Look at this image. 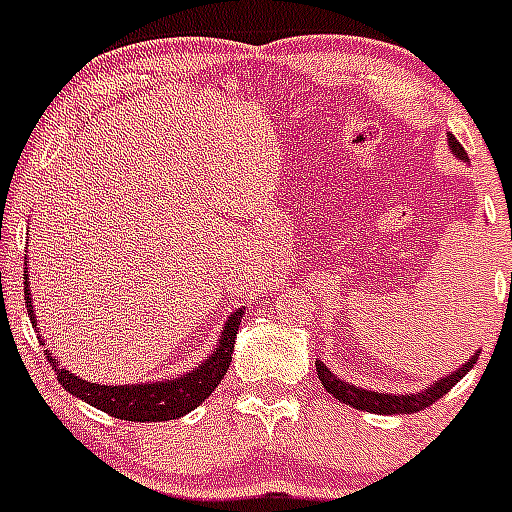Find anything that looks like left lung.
<instances>
[{
  "label": "left lung",
  "instance_id": "left-lung-1",
  "mask_svg": "<svg viewBox=\"0 0 512 512\" xmlns=\"http://www.w3.org/2000/svg\"><path fill=\"white\" fill-rule=\"evenodd\" d=\"M449 146L456 156L467 158V151L461 148V143L454 138V135H449ZM477 356L479 351L467 361V364L461 366V369H456L454 374L443 377L441 382H436L433 387H428V390L413 392V395H387V392L361 390V387H354V384H346L343 379H338L336 374L330 372L328 366L320 364V361L315 364V372H318V379L325 390L336 397V400L346 402L348 408L366 410V413H377V415H410V413H420V410L431 408L433 402L441 400V397L446 395V392H449L474 364H477Z\"/></svg>",
  "mask_w": 512,
  "mask_h": 512
}]
</instances>
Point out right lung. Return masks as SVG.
<instances>
[{"instance_id":"add662e5","label":"right lung","mask_w":512,"mask_h":512,"mask_svg":"<svg viewBox=\"0 0 512 512\" xmlns=\"http://www.w3.org/2000/svg\"><path fill=\"white\" fill-rule=\"evenodd\" d=\"M25 300H27V315L33 320V305H30V289H27V274L25 277ZM243 318V307L235 312L233 318L228 320L223 330V338H220V346L212 351L210 359H205V364L197 366L192 374L187 377H179L174 382H156V384H115V387H104V384L87 382V379H79L74 374H69L66 369H61L58 359H53L51 351H45L48 361L53 364L58 374V382L76 395L79 400L89 402L102 413L112 415V418L120 420H133V423H158V420H176L187 415L189 410H194L200 402H205L207 397L215 392V387L220 384V379L228 372L230 359H233V343L235 333H238V325Z\"/></svg>"}]
</instances>
